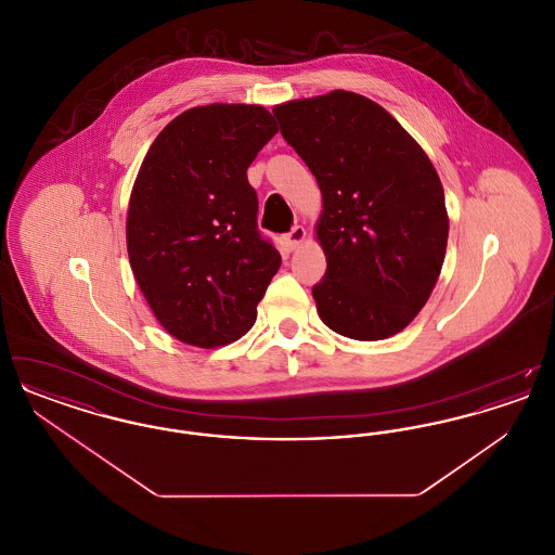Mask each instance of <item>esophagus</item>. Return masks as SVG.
Returning a JSON list of instances; mask_svg holds the SVG:
<instances>
[{
  "label": "esophagus",
  "instance_id": "1",
  "mask_svg": "<svg viewBox=\"0 0 555 555\" xmlns=\"http://www.w3.org/2000/svg\"><path fill=\"white\" fill-rule=\"evenodd\" d=\"M304 238H306V229L301 224H295L289 233L285 235V243H287L289 249H297L304 243Z\"/></svg>",
  "mask_w": 555,
  "mask_h": 555
}]
</instances>
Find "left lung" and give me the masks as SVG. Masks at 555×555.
<instances>
[{
	"label": "left lung",
	"instance_id": "obj_1",
	"mask_svg": "<svg viewBox=\"0 0 555 555\" xmlns=\"http://www.w3.org/2000/svg\"><path fill=\"white\" fill-rule=\"evenodd\" d=\"M272 114L322 193L318 317L349 339L393 337L418 317L446 260V193L433 162L385 107L351 91Z\"/></svg>",
	"mask_w": 555,
	"mask_h": 555
}]
</instances>
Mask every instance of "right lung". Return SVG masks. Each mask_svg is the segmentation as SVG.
<instances>
[{
	"label": "right lung",
	"instance_id": "obj_1",
	"mask_svg": "<svg viewBox=\"0 0 555 555\" xmlns=\"http://www.w3.org/2000/svg\"><path fill=\"white\" fill-rule=\"evenodd\" d=\"M276 131L262 106L191 107L162 129L139 168L129 262L154 317L183 344L237 341L281 266L258 231V195L247 181Z\"/></svg>",
	"mask_w": 555,
	"mask_h": 555
}]
</instances>
